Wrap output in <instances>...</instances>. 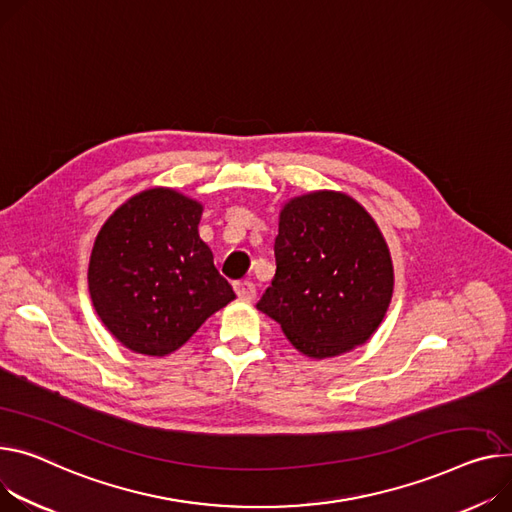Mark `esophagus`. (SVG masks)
I'll list each match as a JSON object with an SVG mask.
<instances>
[{
	"instance_id": "1",
	"label": "esophagus",
	"mask_w": 512,
	"mask_h": 512,
	"mask_svg": "<svg viewBox=\"0 0 512 512\" xmlns=\"http://www.w3.org/2000/svg\"><path fill=\"white\" fill-rule=\"evenodd\" d=\"M235 293H238L240 299H246V301H252L256 297V287L252 281H238L233 285Z\"/></svg>"
}]
</instances>
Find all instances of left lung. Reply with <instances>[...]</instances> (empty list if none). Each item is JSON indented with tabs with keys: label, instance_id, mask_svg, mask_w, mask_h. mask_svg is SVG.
I'll list each match as a JSON object with an SVG mask.
<instances>
[{
	"label": "left lung",
	"instance_id": "8db88e82",
	"mask_svg": "<svg viewBox=\"0 0 512 512\" xmlns=\"http://www.w3.org/2000/svg\"><path fill=\"white\" fill-rule=\"evenodd\" d=\"M277 272L256 307L311 359L371 338L391 301L393 266L371 215L342 192H311L281 211Z\"/></svg>",
	"mask_w": 512,
	"mask_h": 512
}]
</instances>
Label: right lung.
<instances>
[{
    "instance_id": "1",
    "label": "right lung",
    "mask_w": 512,
    "mask_h": 512,
    "mask_svg": "<svg viewBox=\"0 0 512 512\" xmlns=\"http://www.w3.org/2000/svg\"><path fill=\"white\" fill-rule=\"evenodd\" d=\"M203 207L151 188L116 209L100 229L88 268L92 303L127 348L164 357L235 299L199 238Z\"/></svg>"
}]
</instances>
